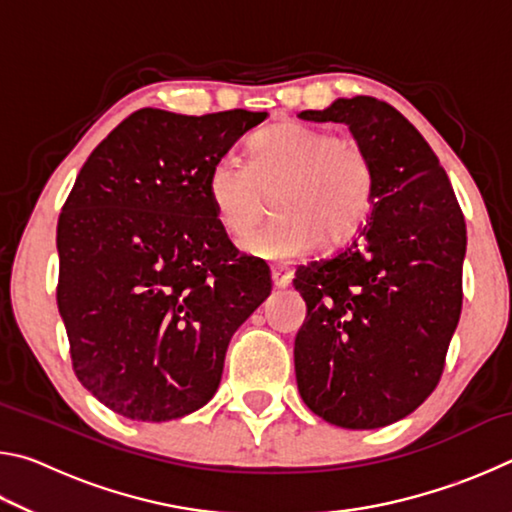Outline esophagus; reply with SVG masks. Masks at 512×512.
<instances>
[{
	"label": "esophagus",
	"mask_w": 512,
	"mask_h": 512,
	"mask_svg": "<svg viewBox=\"0 0 512 512\" xmlns=\"http://www.w3.org/2000/svg\"><path fill=\"white\" fill-rule=\"evenodd\" d=\"M291 277H293V273L289 271V268H273L271 271V280H273V287L275 289H284V287H289L291 284Z\"/></svg>",
	"instance_id": "1"
}]
</instances>
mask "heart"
Listing matches in <instances>:
<instances>
[{
	"label": "heart",
	"mask_w": 512,
	"mask_h": 512,
	"mask_svg": "<svg viewBox=\"0 0 512 512\" xmlns=\"http://www.w3.org/2000/svg\"><path fill=\"white\" fill-rule=\"evenodd\" d=\"M275 193L280 219L241 248L287 262L320 241L343 246L359 235L375 210V164L357 142L289 121L257 137L250 162L223 155L207 173L216 221L235 239L257 228Z\"/></svg>",
	"instance_id": "heart-1"
}]
</instances>
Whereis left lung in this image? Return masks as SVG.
<instances>
[{
	"instance_id": "8db88e82",
	"label": "left lung",
	"mask_w": 512,
	"mask_h": 512,
	"mask_svg": "<svg viewBox=\"0 0 512 512\" xmlns=\"http://www.w3.org/2000/svg\"><path fill=\"white\" fill-rule=\"evenodd\" d=\"M298 117L348 126L377 173L359 237L296 271L307 302L293 348L298 391L336 427H386L443 375L463 305L465 219L436 153L386 101L336 99Z\"/></svg>"
}]
</instances>
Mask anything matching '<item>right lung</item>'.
Instances as JSON below:
<instances>
[{"mask_svg":"<svg viewBox=\"0 0 512 512\" xmlns=\"http://www.w3.org/2000/svg\"><path fill=\"white\" fill-rule=\"evenodd\" d=\"M266 112L142 108L85 160L56 230L58 311L76 377L124 418L212 400L232 334L271 293L268 266L216 221L207 173Z\"/></svg>","mask_w":512,"mask_h":512,"instance_id":"right-lung-1","label":"right lung"}]
</instances>
